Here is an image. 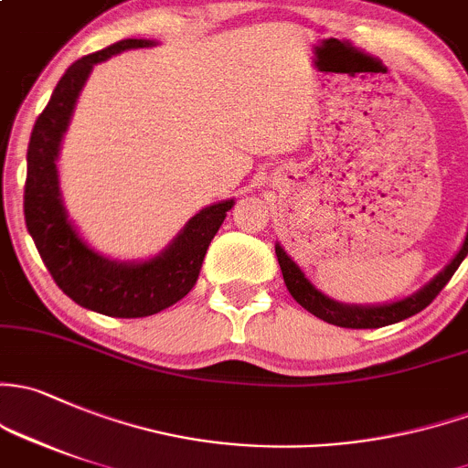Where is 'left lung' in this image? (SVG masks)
Segmentation results:
<instances>
[{
	"label": "left lung",
	"mask_w": 468,
	"mask_h": 468,
	"mask_svg": "<svg viewBox=\"0 0 468 468\" xmlns=\"http://www.w3.org/2000/svg\"><path fill=\"white\" fill-rule=\"evenodd\" d=\"M275 255H278L280 269H282L284 284H287L289 293H292L293 300L300 304V307L307 309L309 314H314L321 321L329 324H338V327H352V329H377L386 327V324L399 323L403 318H410L415 314H420L421 309L429 307L432 298L446 287L457 267L462 264V260L468 255V230L464 235V242L457 253L453 255L449 264L441 269L435 278L429 280L421 289H417L410 296L392 300V303L383 304H347L338 303V300L329 298L327 293H323L321 289H316V284L304 275L303 269L298 267L292 260V255L287 253L280 242H275Z\"/></svg>",
	"instance_id": "8db88e82"
}]
</instances>
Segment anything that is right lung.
<instances>
[{
  "mask_svg": "<svg viewBox=\"0 0 468 468\" xmlns=\"http://www.w3.org/2000/svg\"><path fill=\"white\" fill-rule=\"evenodd\" d=\"M156 44V39L127 37L73 62L37 116L27 152L24 219L39 258L73 303L114 318L152 316L179 303L195 287L210 239L235 204V199H224L201 208L186 221L168 247L147 260H114L98 253L69 218L58 159L78 96L93 65L130 48Z\"/></svg>",
  "mask_w": 468,
  "mask_h": 468,
  "instance_id": "1",
  "label": "right lung"
}]
</instances>
